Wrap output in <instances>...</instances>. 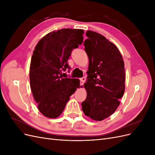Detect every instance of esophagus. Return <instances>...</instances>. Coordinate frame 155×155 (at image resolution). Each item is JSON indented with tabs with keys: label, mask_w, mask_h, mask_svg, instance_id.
Listing matches in <instances>:
<instances>
[{
	"label": "esophagus",
	"mask_w": 155,
	"mask_h": 155,
	"mask_svg": "<svg viewBox=\"0 0 155 155\" xmlns=\"http://www.w3.org/2000/svg\"><path fill=\"white\" fill-rule=\"evenodd\" d=\"M79 79H80V85H83L84 83L85 82V80H86L85 78V77H83V78H80Z\"/></svg>",
	"instance_id": "esophagus-1"
}]
</instances>
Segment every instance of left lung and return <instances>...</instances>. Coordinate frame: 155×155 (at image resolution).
I'll return each mask as SVG.
<instances>
[{
  "instance_id": "left-lung-1",
  "label": "left lung",
  "mask_w": 155,
  "mask_h": 155,
  "mask_svg": "<svg viewBox=\"0 0 155 155\" xmlns=\"http://www.w3.org/2000/svg\"><path fill=\"white\" fill-rule=\"evenodd\" d=\"M86 35L84 46L89 66L82 110L87 116L101 121L114 113L124 95V62L118 48L104 35L91 30Z\"/></svg>"
}]
</instances>
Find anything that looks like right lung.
<instances>
[{"mask_svg":"<svg viewBox=\"0 0 155 155\" xmlns=\"http://www.w3.org/2000/svg\"><path fill=\"white\" fill-rule=\"evenodd\" d=\"M84 31L64 28L43 37L33 52L30 67L31 90L39 110L55 118L62 113L70 96L79 85L78 79L62 78L70 69L68 59L83 41Z\"/></svg>","mask_w":155,"mask_h":155,"instance_id":"right-lung-1","label":"right lung"}]
</instances>
